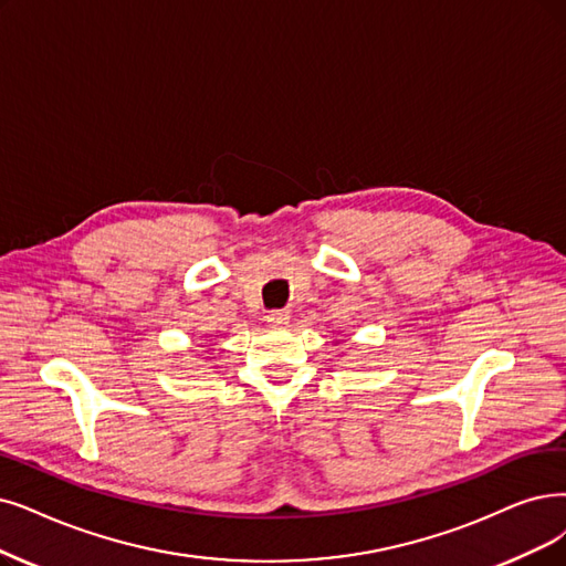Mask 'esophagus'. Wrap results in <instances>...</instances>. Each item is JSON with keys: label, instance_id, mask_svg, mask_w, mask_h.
Here are the masks:
<instances>
[{"label": "esophagus", "instance_id": "1", "mask_svg": "<svg viewBox=\"0 0 566 566\" xmlns=\"http://www.w3.org/2000/svg\"><path fill=\"white\" fill-rule=\"evenodd\" d=\"M287 321H290V311H285V308H276V311L266 313V323H271L274 327L287 325Z\"/></svg>", "mask_w": 566, "mask_h": 566}]
</instances>
